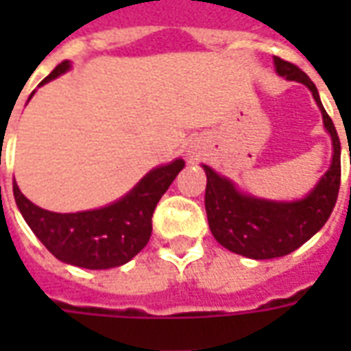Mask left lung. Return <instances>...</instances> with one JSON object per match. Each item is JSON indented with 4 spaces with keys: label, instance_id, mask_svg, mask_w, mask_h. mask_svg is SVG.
Returning a JSON list of instances; mask_svg holds the SVG:
<instances>
[{
    "label": "left lung",
    "instance_id": "obj_1",
    "mask_svg": "<svg viewBox=\"0 0 351 351\" xmlns=\"http://www.w3.org/2000/svg\"><path fill=\"white\" fill-rule=\"evenodd\" d=\"M274 67L280 77L301 82L312 92L324 116L325 130L331 135L332 160L319 182L297 201H269L243 193L229 178L203 165L206 218L214 239L223 248L250 259L282 258L302 246L329 220L340 188V141L317 88L297 65L274 56Z\"/></svg>",
    "mask_w": 351,
    "mask_h": 351
}]
</instances>
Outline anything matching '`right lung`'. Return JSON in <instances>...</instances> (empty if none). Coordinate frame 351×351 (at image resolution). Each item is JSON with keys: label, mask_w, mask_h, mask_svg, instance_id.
I'll list each match as a JSON object with an SVG mask.
<instances>
[{"label": "right lung", "mask_w": 351, "mask_h": 351, "mask_svg": "<svg viewBox=\"0 0 351 351\" xmlns=\"http://www.w3.org/2000/svg\"><path fill=\"white\" fill-rule=\"evenodd\" d=\"M69 69L71 62L65 60L39 86ZM184 165V160L178 158L167 165L152 169L122 199L82 213L45 210L34 205L16 182L12 184V193L29 229L54 258L82 269H112L128 263L148 244L152 235L154 208Z\"/></svg>", "instance_id": "1"}]
</instances>
